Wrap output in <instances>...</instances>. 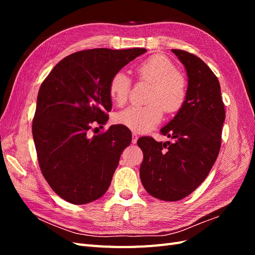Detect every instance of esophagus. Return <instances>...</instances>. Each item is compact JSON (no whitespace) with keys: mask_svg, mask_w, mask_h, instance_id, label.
Instances as JSON below:
<instances>
[{"mask_svg":"<svg viewBox=\"0 0 255 255\" xmlns=\"http://www.w3.org/2000/svg\"><path fill=\"white\" fill-rule=\"evenodd\" d=\"M137 139H138V135L136 133H133L132 134V143H136Z\"/></svg>","mask_w":255,"mask_h":255,"instance_id":"esophagus-1","label":"esophagus"}]
</instances>
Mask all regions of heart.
I'll return each instance as SVG.
<instances>
[{"instance_id": "heart-1", "label": "heart", "mask_w": 255, "mask_h": 255, "mask_svg": "<svg viewBox=\"0 0 255 255\" xmlns=\"http://www.w3.org/2000/svg\"><path fill=\"white\" fill-rule=\"evenodd\" d=\"M136 73L141 81L151 84L143 106H130L116 115L118 125L137 133H146L155 128L163 119L164 111L174 114L181 110L187 98V80L176 70L173 61L165 55L155 54L144 59L136 67ZM110 96L118 106L128 100L130 81L128 76L118 71L110 81Z\"/></svg>"}]
</instances>
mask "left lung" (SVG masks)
<instances>
[{
	"label": "left lung",
	"instance_id": "1",
	"mask_svg": "<svg viewBox=\"0 0 255 255\" xmlns=\"http://www.w3.org/2000/svg\"><path fill=\"white\" fill-rule=\"evenodd\" d=\"M172 52L188 76L186 101L160 129L174 141L157 142L146 136L137 141L143 153L141 183L149 195L163 201H179L205 180L219 154L226 119L219 81L210 67L194 54Z\"/></svg>",
	"mask_w": 255,
	"mask_h": 255
}]
</instances>
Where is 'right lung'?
<instances>
[{
  "label": "right lung",
  "instance_id": "add662e5",
  "mask_svg": "<svg viewBox=\"0 0 255 255\" xmlns=\"http://www.w3.org/2000/svg\"><path fill=\"white\" fill-rule=\"evenodd\" d=\"M145 49H91L71 54L42 82L33 119V138L40 170L66 201L86 204L109 189L122 151L132 141L125 126H103L112 110L110 81Z\"/></svg>",
  "mask_w": 255,
  "mask_h": 255
}]
</instances>
